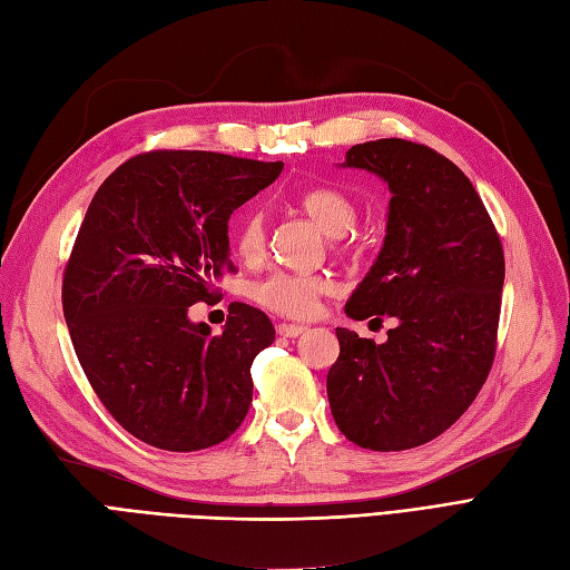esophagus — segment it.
Returning <instances> with one entry per match:
<instances>
[{
  "label": "esophagus",
  "instance_id": "obj_1",
  "mask_svg": "<svg viewBox=\"0 0 570 570\" xmlns=\"http://www.w3.org/2000/svg\"><path fill=\"white\" fill-rule=\"evenodd\" d=\"M306 333V325H295V323H281L278 325V335L283 337H299Z\"/></svg>",
  "mask_w": 570,
  "mask_h": 570
}]
</instances>
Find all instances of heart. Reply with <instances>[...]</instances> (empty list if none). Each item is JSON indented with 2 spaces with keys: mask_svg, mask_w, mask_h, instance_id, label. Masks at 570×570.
<instances>
[{
  "mask_svg": "<svg viewBox=\"0 0 570 570\" xmlns=\"http://www.w3.org/2000/svg\"><path fill=\"white\" fill-rule=\"evenodd\" d=\"M299 209L312 218L327 237L347 235L358 220V206L352 197L333 187H312L299 195ZM233 243L245 262H256L266 247V216L262 209H249L235 223ZM333 289L321 275L275 271L252 285V299L268 312L289 318L312 316L321 297Z\"/></svg>",
  "mask_w": 570,
  "mask_h": 570,
  "instance_id": "heart-1",
  "label": "heart"
}]
</instances>
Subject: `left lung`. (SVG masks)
I'll return each mask as SVG.
<instances>
[{
	"label": "left lung",
	"instance_id": "left-lung-1",
	"mask_svg": "<svg viewBox=\"0 0 570 570\" xmlns=\"http://www.w3.org/2000/svg\"><path fill=\"white\" fill-rule=\"evenodd\" d=\"M342 166L392 195L383 249L344 312L394 327L383 344L337 327L327 400L350 442L402 452L454 425L488 381L504 252L471 180L435 149L387 137L354 145Z\"/></svg>",
	"mask_w": 570,
	"mask_h": 570
}]
</instances>
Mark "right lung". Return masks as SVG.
I'll return each instance as SVG.
<instances>
[{
	"label": "right lung",
	"instance_id": "obj_1",
	"mask_svg": "<svg viewBox=\"0 0 570 570\" xmlns=\"http://www.w3.org/2000/svg\"><path fill=\"white\" fill-rule=\"evenodd\" d=\"M283 161L149 151L101 183L63 273V318L101 404L130 435L168 452L228 440L252 404V361L271 318L233 302L220 335L193 323L233 271L228 220Z\"/></svg>",
	"mask_w": 570,
	"mask_h": 570
}]
</instances>
